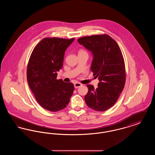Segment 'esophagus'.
<instances>
[{
	"label": "esophagus",
	"instance_id": "esophagus-1",
	"mask_svg": "<svg viewBox=\"0 0 155 155\" xmlns=\"http://www.w3.org/2000/svg\"><path fill=\"white\" fill-rule=\"evenodd\" d=\"M74 85L75 88H79L80 87L82 86V84H81V83H79V82H75V83L74 84Z\"/></svg>",
	"mask_w": 155,
	"mask_h": 155
}]
</instances>
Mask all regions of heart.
I'll use <instances>...</instances> for the list:
<instances>
[{
	"label": "heart",
	"mask_w": 155,
	"mask_h": 155,
	"mask_svg": "<svg viewBox=\"0 0 155 155\" xmlns=\"http://www.w3.org/2000/svg\"><path fill=\"white\" fill-rule=\"evenodd\" d=\"M84 52V51H83V50H80V52H79V53H80V52Z\"/></svg>",
	"instance_id": "heart-1"
}]
</instances>
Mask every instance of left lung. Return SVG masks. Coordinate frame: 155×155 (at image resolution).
<instances>
[{
  "mask_svg": "<svg viewBox=\"0 0 155 155\" xmlns=\"http://www.w3.org/2000/svg\"><path fill=\"white\" fill-rule=\"evenodd\" d=\"M78 42L93 55L91 70L98 78V87L87 85L85 103L93 110L104 111L111 107L123 91L125 82V64L117 42L110 36L82 37Z\"/></svg>",
  "mask_w": 155,
  "mask_h": 155,
  "instance_id": "8db88e82",
  "label": "left lung"
}]
</instances>
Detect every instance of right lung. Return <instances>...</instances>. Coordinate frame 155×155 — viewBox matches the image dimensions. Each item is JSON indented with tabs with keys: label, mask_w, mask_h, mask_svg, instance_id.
<instances>
[{
	"label": "right lung",
	"mask_w": 155,
	"mask_h": 155,
	"mask_svg": "<svg viewBox=\"0 0 155 155\" xmlns=\"http://www.w3.org/2000/svg\"><path fill=\"white\" fill-rule=\"evenodd\" d=\"M70 39L45 38L34 49L27 71L28 85L38 103L51 111L64 109L74 90L73 84L57 80L62 68L64 52L73 43Z\"/></svg>",
	"instance_id": "1"
}]
</instances>
